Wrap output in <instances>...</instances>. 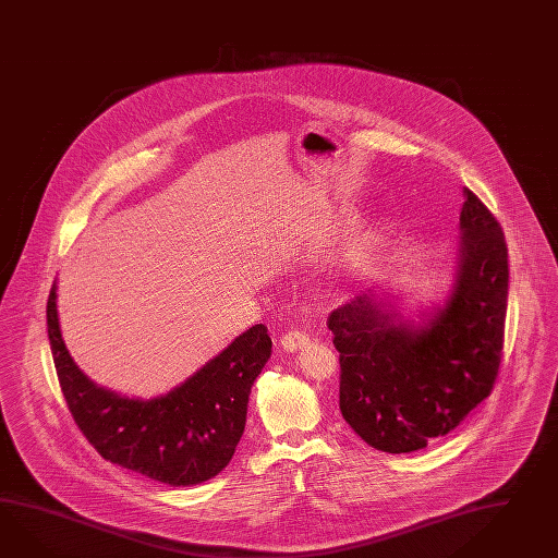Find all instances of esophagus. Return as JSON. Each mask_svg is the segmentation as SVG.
<instances>
[{
    "label": "esophagus",
    "instance_id": "1",
    "mask_svg": "<svg viewBox=\"0 0 558 558\" xmlns=\"http://www.w3.org/2000/svg\"><path fill=\"white\" fill-rule=\"evenodd\" d=\"M307 343H310V333H305L303 329H291L281 338V348L287 352H298Z\"/></svg>",
    "mask_w": 558,
    "mask_h": 558
}]
</instances>
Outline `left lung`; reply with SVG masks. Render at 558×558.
I'll list each match as a JSON object with an SVG mask.
<instances>
[{
    "label": "left lung",
    "instance_id": "obj_1",
    "mask_svg": "<svg viewBox=\"0 0 558 558\" xmlns=\"http://www.w3.org/2000/svg\"><path fill=\"white\" fill-rule=\"evenodd\" d=\"M463 196L444 300L416 310L414 320L399 295L368 291L329 315L342 416L385 453L425 449L456 429L498 376L508 246L484 202L468 187Z\"/></svg>",
    "mask_w": 558,
    "mask_h": 558
}]
</instances>
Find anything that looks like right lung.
Segmentation results:
<instances>
[{
	"mask_svg": "<svg viewBox=\"0 0 558 558\" xmlns=\"http://www.w3.org/2000/svg\"><path fill=\"white\" fill-rule=\"evenodd\" d=\"M57 287L46 305L48 340L62 395L88 444L107 461L168 486H196L222 472L243 437L251 386L271 357L267 328L246 329L170 392L129 399L95 385L72 360Z\"/></svg>",
	"mask_w": 558,
	"mask_h": 558,
	"instance_id": "1",
	"label": "right lung"
}]
</instances>
